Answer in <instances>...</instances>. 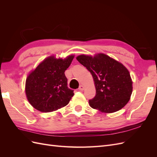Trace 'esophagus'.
Masks as SVG:
<instances>
[{"label":"esophagus","mask_w":157,"mask_h":157,"mask_svg":"<svg viewBox=\"0 0 157 157\" xmlns=\"http://www.w3.org/2000/svg\"><path fill=\"white\" fill-rule=\"evenodd\" d=\"M78 90H84V86H83L82 84H81V85H80V86H79V88H78Z\"/></svg>","instance_id":"1"}]
</instances>
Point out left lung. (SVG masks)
<instances>
[{
	"label": "left lung",
	"mask_w": 157,
	"mask_h": 157,
	"mask_svg": "<svg viewBox=\"0 0 157 157\" xmlns=\"http://www.w3.org/2000/svg\"><path fill=\"white\" fill-rule=\"evenodd\" d=\"M92 75L96 96L89 100L92 108L104 113L121 110L129 101L132 93L130 72L119 61L103 54H81L77 58Z\"/></svg>",
	"instance_id": "1"
}]
</instances>
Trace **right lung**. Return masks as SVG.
I'll use <instances>...</instances> for the list:
<instances>
[{
	"label": "right lung",
	"instance_id": "add662e5",
	"mask_svg": "<svg viewBox=\"0 0 157 157\" xmlns=\"http://www.w3.org/2000/svg\"><path fill=\"white\" fill-rule=\"evenodd\" d=\"M74 57V55H69L62 59L50 56L28 75L25 88L26 97L36 110L52 112L69 103L74 93L67 87L65 71Z\"/></svg>",
	"mask_w": 157,
	"mask_h": 157
}]
</instances>
